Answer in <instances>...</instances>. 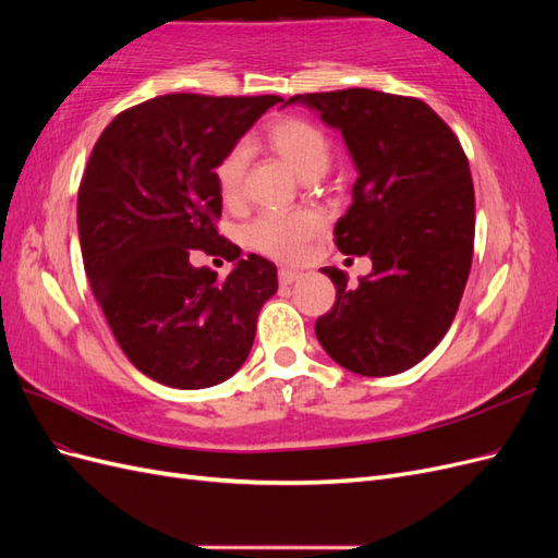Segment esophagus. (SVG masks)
<instances>
[{
	"mask_svg": "<svg viewBox=\"0 0 558 558\" xmlns=\"http://www.w3.org/2000/svg\"><path fill=\"white\" fill-rule=\"evenodd\" d=\"M302 275L298 272V269H289V267H281L279 269V281L283 283V286H289V283H293V281H298Z\"/></svg>",
	"mask_w": 558,
	"mask_h": 558,
	"instance_id": "1",
	"label": "esophagus"
}]
</instances>
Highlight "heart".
Segmentation results:
<instances>
[{"label": "heart", "instance_id": "obj_1", "mask_svg": "<svg viewBox=\"0 0 558 558\" xmlns=\"http://www.w3.org/2000/svg\"><path fill=\"white\" fill-rule=\"evenodd\" d=\"M267 144L272 146L302 179H318L328 170L332 158V144L328 134L305 118H281L265 132ZM251 158L246 142L232 144L223 158L218 160L214 177L218 193L228 205H238L244 191V177ZM324 230V216L314 209L295 211H263L246 230L248 244L265 256L277 260H298L305 256L307 244Z\"/></svg>", "mask_w": 558, "mask_h": 558}]
</instances>
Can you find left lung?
Masks as SVG:
<instances>
[{"label": "left lung", "mask_w": 558, "mask_h": 558, "mask_svg": "<svg viewBox=\"0 0 558 558\" xmlns=\"http://www.w3.org/2000/svg\"><path fill=\"white\" fill-rule=\"evenodd\" d=\"M293 102L342 130L359 179L335 244L347 256L373 258L359 286L324 267L337 295L314 326L318 342L356 375L404 373L440 344L470 275L475 189L463 146L416 97L347 88Z\"/></svg>", "instance_id": "obj_1"}]
</instances>
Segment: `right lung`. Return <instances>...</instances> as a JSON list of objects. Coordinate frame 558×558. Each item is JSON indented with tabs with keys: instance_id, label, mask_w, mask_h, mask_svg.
I'll list each match as a JSON object with an SVG mask.
<instances>
[{
	"instance_id": "obj_1",
	"label": "right lung",
	"mask_w": 558,
	"mask_h": 558,
	"mask_svg": "<svg viewBox=\"0 0 558 558\" xmlns=\"http://www.w3.org/2000/svg\"><path fill=\"white\" fill-rule=\"evenodd\" d=\"M277 95H160L118 113L78 185L83 265L128 361L172 388H207L246 361L277 267L248 253L226 279L193 267V248L240 258L216 221L214 170Z\"/></svg>"
}]
</instances>
